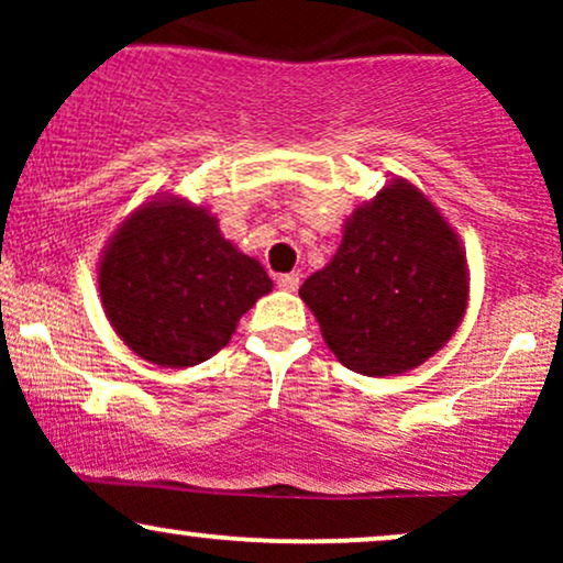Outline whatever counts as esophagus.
<instances>
[{"label": "esophagus", "instance_id": "esophagus-1", "mask_svg": "<svg viewBox=\"0 0 563 563\" xmlns=\"http://www.w3.org/2000/svg\"><path fill=\"white\" fill-rule=\"evenodd\" d=\"M277 286H280L283 290H296L299 288V275L296 273H286L277 277Z\"/></svg>", "mask_w": 563, "mask_h": 563}]
</instances>
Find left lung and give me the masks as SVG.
Masks as SVG:
<instances>
[{"label":"left lung","mask_w":563,"mask_h":563,"mask_svg":"<svg viewBox=\"0 0 563 563\" xmlns=\"http://www.w3.org/2000/svg\"><path fill=\"white\" fill-rule=\"evenodd\" d=\"M299 294L341 365L391 376L421 365L457 328L466 260L434 206L416 187L391 183L354 211L333 262Z\"/></svg>","instance_id":"left-lung-1"}]
</instances>
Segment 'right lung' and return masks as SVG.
I'll return each instance as SVG.
<instances>
[{
    "label": "right lung",
    "instance_id": "add662e5",
    "mask_svg": "<svg viewBox=\"0 0 563 563\" xmlns=\"http://www.w3.org/2000/svg\"><path fill=\"white\" fill-rule=\"evenodd\" d=\"M273 290L196 206L147 203L121 224L100 264V296L115 333L164 367L198 365L230 341L241 314Z\"/></svg>",
    "mask_w": 563,
    "mask_h": 563
}]
</instances>
